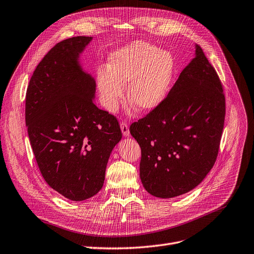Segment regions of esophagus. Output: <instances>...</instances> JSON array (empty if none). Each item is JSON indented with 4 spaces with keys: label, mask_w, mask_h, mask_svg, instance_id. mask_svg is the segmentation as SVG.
Returning a JSON list of instances; mask_svg holds the SVG:
<instances>
[{
    "label": "esophagus",
    "mask_w": 254,
    "mask_h": 254,
    "mask_svg": "<svg viewBox=\"0 0 254 254\" xmlns=\"http://www.w3.org/2000/svg\"><path fill=\"white\" fill-rule=\"evenodd\" d=\"M121 130H122V133H123L124 136H129V126L126 123V122H122L121 123Z\"/></svg>",
    "instance_id": "1"
}]
</instances>
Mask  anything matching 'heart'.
I'll return each mask as SVG.
<instances>
[{
	"mask_svg": "<svg viewBox=\"0 0 254 254\" xmlns=\"http://www.w3.org/2000/svg\"><path fill=\"white\" fill-rule=\"evenodd\" d=\"M174 75V60L167 51L143 42L131 44L110 55L108 67L97 69L100 102L115 113L125 97L140 113L157 108L166 99Z\"/></svg>",
	"mask_w": 254,
	"mask_h": 254,
	"instance_id": "b5f03b06",
	"label": "heart"
}]
</instances>
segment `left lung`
<instances>
[{
	"mask_svg": "<svg viewBox=\"0 0 254 254\" xmlns=\"http://www.w3.org/2000/svg\"><path fill=\"white\" fill-rule=\"evenodd\" d=\"M224 119L221 81L196 45L164 102L129 128L141 150L139 176L149 194L173 198L200 185L216 162Z\"/></svg>",
	"mask_w": 254,
	"mask_h": 254,
	"instance_id": "obj_1",
	"label": "left lung"
}]
</instances>
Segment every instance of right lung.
I'll return each mask as SVG.
<instances>
[{"label": "right lung", "mask_w": 254, "mask_h": 254, "mask_svg": "<svg viewBox=\"0 0 254 254\" xmlns=\"http://www.w3.org/2000/svg\"><path fill=\"white\" fill-rule=\"evenodd\" d=\"M58 43L36 66L26 94V126L40 173L60 195L82 201L102 189L119 122L94 102L96 81L79 62L92 42Z\"/></svg>", "instance_id": "1"}]
</instances>
